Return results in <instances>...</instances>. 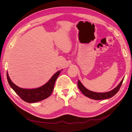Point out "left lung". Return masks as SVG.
I'll list each match as a JSON object with an SVG mask.
<instances>
[{"mask_svg":"<svg viewBox=\"0 0 132 132\" xmlns=\"http://www.w3.org/2000/svg\"><path fill=\"white\" fill-rule=\"evenodd\" d=\"M123 80H124V78H123V79L120 82V83L118 85V86L117 87H116L114 89H113L110 91L104 92V93L95 92L91 91L88 90L83 86V85L81 83L80 80H78V87L79 90L81 91V92L85 96L94 100H104V99L110 98L112 97H113L116 95V94L119 91L122 84Z\"/></svg>","mask_w":132,"mask_h":132,"instance_id":"8db88e82","label":"left lung"}]
</instances>
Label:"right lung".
I'll use <instances>...</instances> for the list:
<instances>
[{
	"mask_svg": "<svg viewBox=\"0 0 132 132\" xmlns=\"http://www.w3.org/2000/svg\"><path fill=\"white\" fill-rule=\"evenodd\" d=\"M62 70V69L56 72L50 80L43 86L32 89H23L16 86L10 80L8 72L7 77L10 87L22 100L28 103H34L44 100L50 96L54 90L55 81Z\"/></svg>",
	"mask_w": 132,
	"mask_h": 132,
	"instance_id": "right-lung-1",
	"label": "right lung"
}]
</instances>
